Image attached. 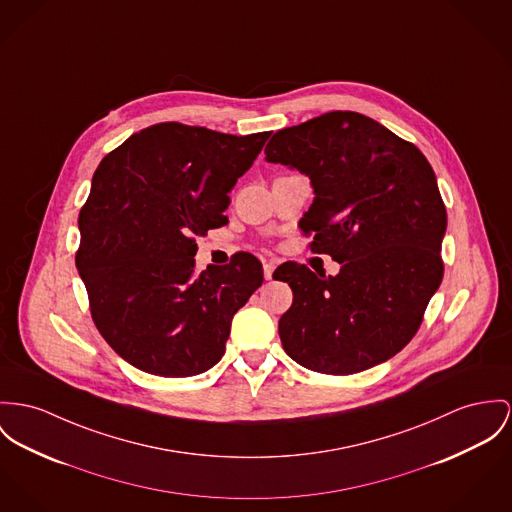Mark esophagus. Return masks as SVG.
<instances>
[{
    "instance_id": "1",
    "label": "esophagus",
    "mask_w": 512,
    "mask_h": 512,
    "mask_svg": "<svg viewBox=\"0 0 512 512\" xmlns=\"http://www.w3.org/2000/svg\"><path fill=\"white\" fill-rule=\"evenodd\" d=\"M275 263L273 261H265V265H263V275L267 280H271L273 278V273H275Z\"/></svg>"
}]
</instances>
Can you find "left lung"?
I'll return each instance as SVG.
<instances>
[{
    "label": "left lung",
    "instance_id": "8db88e82",
    "mask_svg": "<svg viewBox=\"0 0 512 512\" xmlns=\"http://www.w3.org/2000/svg\"><path fill=\"white\" fill-rule=\"evenodd\" d=\"M265 159L310 177L314 204L300 230L341 265L335 276L292 261L276 269L294 294L278 321L284 351L335 376L386 362L413 339L444 275L446 208L431 163L351 111L278 130Z\"/></svg>",
    "mask_w": 512,
    "mask_h": 512
}]
</instances>
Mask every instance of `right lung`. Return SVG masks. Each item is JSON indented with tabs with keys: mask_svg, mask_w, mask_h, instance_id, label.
I'll return each instance as SVG.
<instances>
[{
	"mask_svg": "<svg viewBox=\"0 0 512 512\" xmlns=\"http://www.w3.org/2000/svg\"><path fill=\"white\" fill-rule=\"evenodd\" d=\"M269 136L161 122L99 163L79 212L76 267L99 333L138 370L185 378L224 356L263 267L241 251L197 275L195 237L228 222V195Z\"/></svg>",
	"mask_w": 512,
	"mask_h": 512,
	"instance_id": "1",
	"label": "right lung"
}]
</instances>
